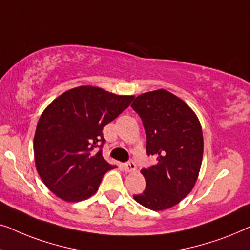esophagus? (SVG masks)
Masks as SVG:
<instances>
[{"instance_id": "1", "label": "esophagus", "mask_w": 250, "mask_h": 250, "mask_svg": "<svg viewBox=\"0 0 250 250\" xmlns=\"http://www.w3.org/2000/svg\"><path fill=\"white\" fill-rule=\"evenodd\" d=\"M124 168L126 172H134V170L136 169V166H135V164L132 162V160H129V162L124 164Z\"/></svg>"}]
</instances>
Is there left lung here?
I'll use <instances>...</instances> for the list:
<instances>
[{
    "mask_svg": "<svg viewBox=\"0 0 250 250\" xmlns=\"http://www.w3.org/2000/svg\"><path fill=\"white\" fill-rule=\"evenodd\" d=\"M142 119L146 155L157 164L143 168L146 190L134 194L140 205L164 210L179 204L193 189L204 152L197 116L186 102L166 90L143 93L131 104Z\"/></svg>",
    "mask_w": 250,
    "mask_h": 250,
    "instance_id": "left-lung-1",
    "label": "left lung"
}]
</instances>
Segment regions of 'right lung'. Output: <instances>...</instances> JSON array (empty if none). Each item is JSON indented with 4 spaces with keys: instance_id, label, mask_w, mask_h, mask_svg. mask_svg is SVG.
I'll return each mask as SVG.
<instances>
[{
    "instance_id": "right-lung-1",
    "label": "right lung",
    "mask_w": 250,
    "mask_h": 250,
    "mask_svg": "<svg viewBox=\"0 0 250 250\" xmlns=\"http://www.w3.org/2000/svg\"><path fill=\"white\" fill-rule=\"evenodd\" d=\"M133 99L80 86L47 105L36 126L34 156L37 173L57 197L76 203L97 192L104 174L115 168L102 157V129Z\"/></svg>"
}]
</instances>
